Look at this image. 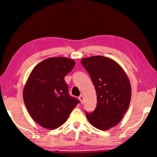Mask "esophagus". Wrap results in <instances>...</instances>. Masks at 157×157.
<instances>
[{"instance_id":"34e87169","label":"esophagus","mask_w":157,"mask_h":157,"mask_svg":"<svg viewBox=\"0 0 157 157\" xmlns=\"http://www.w3.org/2000/svg\"><path fill=\"white\" fill-rule=\"evenodd\" d=\"M78 99L81 102V103H83V100H84V98H83V96L82 95H80V96L78 97Z\"/></svg>"}]
</instances>
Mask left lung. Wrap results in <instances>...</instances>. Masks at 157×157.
Returning a JSON list of instances; mask_svg holds the SVG:
<instances>
[{
  "instance_id": "obj_1",
  "label": "left lung",
  "mask_w": 157,
  "mask_h": 157,
  "mask_svg": "<svg viewBox=\"0 0 157 157\" xmlns=\"http://www.w3.org/2000/svg\"><path fill=\"white\" fill-rule=\"evenodd\" d=\"M81 63L92 80L97 94V105L86 116L93 126L107 130L115 126L129 107L132 90L129 78L121 66L105 56L82 58Z\"/></svg>"
}]
</instances>
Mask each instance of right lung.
I'll return each instance as SVG.
<instances>
[{"mask_svg":"<svg viewBox=\"0 0 157 157\" xmlns=\"http://www.w3.org/2000/svg\"><path fill=\"white\" fill-rule=\"evenodd\" d=\"M75 65L65 57L50 58L37 64L29 76L23 100L33 119L44 128L53 130L64 124L79 103L70 96L64 80Z\"/></svg>","mask_w":157,"mask_h":157,"instance_id":"1","label":"right lung"}]
</instances>
